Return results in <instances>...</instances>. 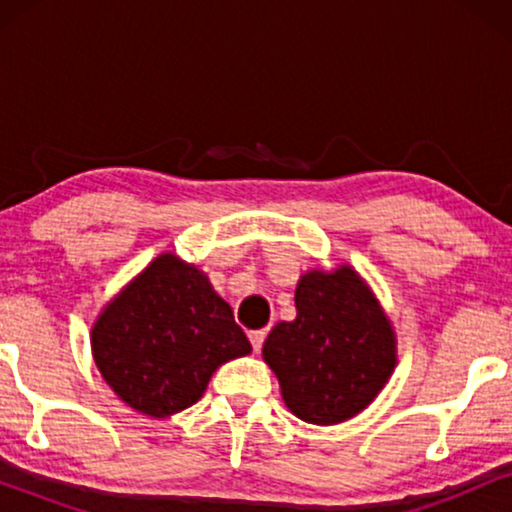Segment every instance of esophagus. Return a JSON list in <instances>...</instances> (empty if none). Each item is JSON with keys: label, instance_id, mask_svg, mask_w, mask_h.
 <instances>
[{"label": "esophagus", "instance_id": "1", "mask_svg": "<svg viewBox=\"0 0 512 512\" xmlns=\"http://www.w3.org/2000/svg\"><path fill=\"white\" fill-rule=\"evenodd\" d=\"M265 335H268V328H258V331L249 333V340H251V347H254V352H261Z\"/></svg>", "mask_w": 512, "mask_h": 512}]
</instances>
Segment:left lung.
Masks as SVG:
<instances>
[{
	"instance_id": "1",
	"label": "left lung",
	"mask_w": 512,
	"mask_h": 512,
	"mask_svg": "<svg viewBox=\"0 0 512 512\" xmlns=\"http://www.w3.org/2000/svg\"><path fill=\"white\" fill-rule=\"evenodd\" d=\"M296 319L279 321L263 345L284 403L310 424H338L377 396L396 363L394 333L352 268L307 272Z\"/></svg>"
}]
</instances>
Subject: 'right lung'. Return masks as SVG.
Returning a JSON list of instances; mask_svg holds the SVG:
<instances>
[{
	"label": "right lung",
	"mask_w": 512,
	"mask_h": 512,
	"mask_svg": "<svg viewBox=\"0 0 512 512\" xmlns=\"http://www.w3.org/2000/svg\"><path fill=\"white\" fill-rule=\"evenodd\" d=\"M249 352L226 300L200 270L170 254L111 300L93 328L102 377L151 417L191 408L221 363Z\"/></svg>",
	"instance_id": "1"
}]
</instances>
